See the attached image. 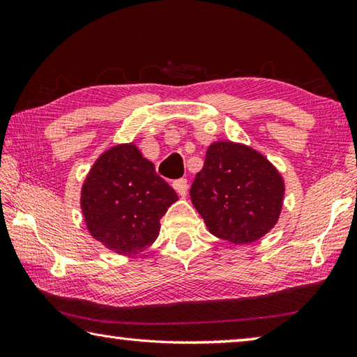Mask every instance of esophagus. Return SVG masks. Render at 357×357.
<instances>
[{
  "label": "esophagus",
  "mask_w": 357,
  "mask_h": 357,
  "mask_svg": "<svg viewBox=\"0 0 357 357\" xmlns=\"http://www.w3.org/2000/svg\"><path fill=\"white\" fill-rule=\"evenodd\" d=\"M174 190L179 193V197H185L187 195V179H178L173 183Z\"/></svg>",
  "instance_id": "obj_1"
}]
</instances>
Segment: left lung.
Masks as SVG:
<instances>
[{
  "instance_id": "8db88e82",
  "label": "left lung",
  "mask_w": 357,
  "mask_h": 357,
  "mask_svg": "<svg viewBox=\"0 0 357 357\" xmlns=\"http://www.w3.org/2000/svg\"><path fill=\"white\" fill-rule=\"evenodd\" d=\"M285 185L275 167L245 144L215 142L190 187L195 209L214 236L250 244L279 220Z\"/></svg>"
}]
</instances>
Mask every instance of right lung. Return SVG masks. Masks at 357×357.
<instances>
[{
	"label": "right lung",
	"instance_id": "obj_1",
	"mask_svg": "<svg viewBox=\"0 0 357 357\" xmlns=\"http://www.w3.org/2000/svg\"><path fill=\"white\" fill-rule=\"evenodd\" d=\"M178 200L134 143L105 151L82 187V211L94 239L119 255H137L154 243L160 219Z\"/></svg>",
	"mask_w": 357,
	"mask_h": 357
}]
</instances>
